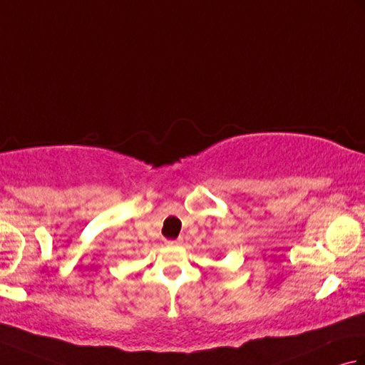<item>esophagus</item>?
Returning <instances> with one entry per match:
<instances>
[{
	"instance_id": "1",
	"label": "esophagus",
	"mask_w": 365,
	"mask_h": 365,
	"mask_svg": "<svg viewBox=\"0 0 365 365\" xmlns=\"http://www.w3.org/2000/svg\"><path fill=\"white\" fill-rule=\"evenodd\" d=\"M166 245L168 246H177V245H180V240H166Z\"/></svg>"
}]
</instances>
